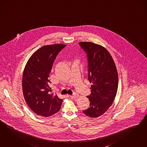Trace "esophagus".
<instances>
[{
    "label": "esophagus",
    "mask_w": 147,
    "mask_h": 147,
    "mask_svg": "<svg viewBox=\"0 0 147 147\" xmlns=\"http://www.w3.org/2000/svg\"><path fill=\"white\" fill-rule=\"evenodd\" d=\"M79 96V95L77 94H74V95H72L70 96V97L72 98H78Z\"/></svg>",
    "instance_id": "34e87169"
}]
</instances>
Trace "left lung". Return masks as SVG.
<instances>
[{
    "mask_svg": "<svg viewBox=\"0 0 147 147\" xmlns=\"http://www.w3.org/2000/svg\"><path fill=\"white\" fill-rule=\"evenodd\" d=\"M88 61V80L92 83L91 94L87 96L90 107L83 112L90 118H98L111 107L118 84V72L114 60L104 47L91 42H80Z\"/></svg>",
    "mask_w": 147,
    "mask_h": 147,
    "instance_id": "left-lung-1",
    "label": "left lung"
}]
</instances>
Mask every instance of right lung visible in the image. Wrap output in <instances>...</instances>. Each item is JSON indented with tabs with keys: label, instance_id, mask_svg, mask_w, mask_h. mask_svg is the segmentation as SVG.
I'll return each instance as SVG.
<instances>
[{
	"label": "right lung",
	"instance_id": "1",
	"mask_svg": "<svg viewBox=\"0 0 147 147\" xmlns=\"http://www.w3.org/2000/svg\"><path fill=\"white\" fill-rule=\"evenodd\" d=\"M65 46L59 44L44 46L31 55L25 66L23 96L29 107L38 115L49 117L61 108L63 100L51 92L49 77L57 55Z\"/></svg>",
	"mask_w": 147,
	"mask_h": 147
}]
</instances>
